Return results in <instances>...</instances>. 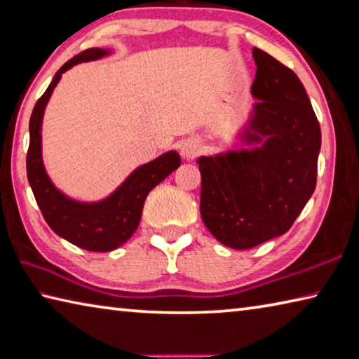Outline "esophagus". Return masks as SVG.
<instances>
[{
    "mask_svg": "<svg viewBox=\"0 0 359 359\" xmlns=\"http://www.w3.org/2000/svg\"><path fill=\"white\" fill-rule=\"evenodd\" d=\"M181 156L184 157V159L191 161V159H196V157L200 154V151H202V147H200V143L197 140H186L183 144H181Z\"/></svg>",
    "mask_w": 359,
    "mask_h": 359,
    "instance_id": "esophagus-1",
    "label": "esophagus"
}]
</instances>
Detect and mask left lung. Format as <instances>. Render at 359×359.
<instances>
[{"label":"left lung","instance_id":"1","mask_svg":"<svg viewBox=\"0 0 359 359\" xmlns=\"http://www.w3.org/2000/svg\"><path fill=\"white\" fill-rule=\"evenodd\" d=\"M252 94L260 99L244 135L252 149L197 159L200 215L217 241L250 249L284 235L316 191L320 124L301 80L260 48Z\"/></svg>","mask_w":359,"mask_h":359}]
</instances>
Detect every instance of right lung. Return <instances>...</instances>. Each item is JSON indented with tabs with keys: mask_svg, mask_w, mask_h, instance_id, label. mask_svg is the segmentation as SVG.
I'll list each match as a JSON object with an SVG mask.
<instances>
[{
	"mask_svg": "<svg viewBox=\"0 0 359 359\" xmlns=\"http://www.w3.org/2000/svg\"><path fill=\"white\" fill-rule=\"evenodd\" d=\"M107 50L88 48L74 56L55 74L46 93L37 99L29 118V147L27 153V175L37 206L56 235L91 252H109L121 246L140 222L144 200L153 187L180 167L176 151H168L157 159L134 170L109 198L99 203H80L56 189L46 173L41 149V124L46 105L62 72L81 61L97 60Z\"/></svg>",
	"mask_w": 359,
	"mask_h": 359,
	"instance_id": "obj_1",
	"label": "right lung"
}]
</instances>
